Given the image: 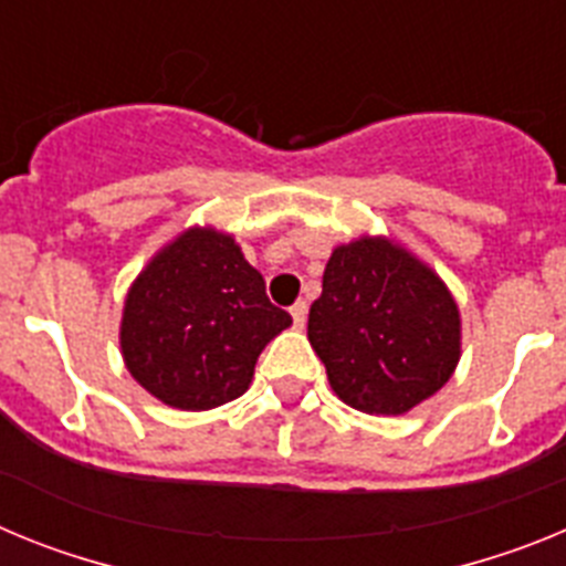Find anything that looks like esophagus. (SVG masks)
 Segmentation results:
<instances>
[{
	"instance_id": "1",
	"label": "esophagus",
	"mask_w": 566,
	"mask_h": 566,
	"mask_svg": "<svg viewBox=\"0 0 566 566\" xmlns=\"http://www.w3.org/2000/svg\"><path fill=\"white\" fill-rule=\"evenodd\" d=\"M289 312H292V319H294V326L297 328H303L306 326V314H308V306H306V300H297V303H294L292 308H289Z\"/></svg>"
}]
</instances>
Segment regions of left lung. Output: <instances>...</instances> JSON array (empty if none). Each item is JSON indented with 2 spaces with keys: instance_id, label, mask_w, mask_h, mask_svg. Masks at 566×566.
<instances>
[{
  "instance_id": "obj_1",
  "label": "left lung",
  "mask_w": 566,
  "mask_h": 566,
  "mask_svg": "<svg viewBox=\"0 0 566 566\" xmlns=\"http://www.w3.org/2000/svg\"><path fill=\"white\" fill-rule=\"evenodd\" d=\"M308 339L334 394L365 413H405L459 363V312L442 280L388 240L334 249Z\"/></svg>"
}]
</instances>
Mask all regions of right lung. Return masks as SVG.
Here are the masks:
<instances>
[{
    "instance_id": "add662e5",
    "label": "right lung",
    "mask_w": 566,
    "mask_h": 566,
    "mask_svg": "<svg viewBox=\"0 0 566 566\" xmlns=\"http://www.w3.org/2000/svg\"><path fill=\"white\" fill-rule=\"evenodd\" d=\"M292 326L229 234L189 229L135 280L122 319L127 368L153 397L209 411L252 382L269 339Z\"/></svg>"
}]
</instances>
